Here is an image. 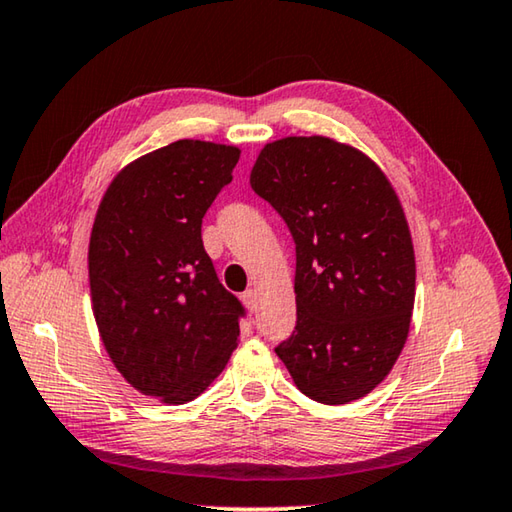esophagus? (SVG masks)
<instances>
[{"instance_id":"34e87169","label":"esophagus","mask_w":512,"mask_h":512,"mask_svg":"<svg viewBox=\"0 0 512 512\" xmlns=\"http://www.w3.org/2000/svg\"><path fill=\"white\" fill-rule=\"evenodd\" d=\"M241 300H244V305H246L250 311L257 309V293H255L253 289H248V291L241 293Z\"/></svg>"}]
</instances>
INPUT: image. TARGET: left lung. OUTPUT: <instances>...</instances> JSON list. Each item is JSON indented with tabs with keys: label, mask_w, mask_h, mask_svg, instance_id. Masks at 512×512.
<instances>
[{
	"label": "left lung",
	"mask_w": 512,
	"mask_h": 512,
	"mask_svg": "<svg viewBox=\"0 0 512 512\" xmlns=\"http://www.w3.org/2000/svg\"><path fill=\"white\" fill-rule=\"evenodd\" d=\"M250 185L296 244L298 318L275 354L311 400H359L411 325L415 257L397 194L361 151L320 135L266 144Z\"/></svg>",
	"instance_id": "left-lung-1"
}]
</instances>
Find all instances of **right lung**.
<instances>
[{
    "mask_svg": "<svg viewBox=\"0 0 512 512\" xmlns=\"http://www.w3.org/2000/svg\"><path fill=\"white\" fill-rule=\"evenodd\" d=\"M239 149L178 140L119 173L90 237L99 334L128 384L185 404L221 375L246 309L203 248L207 207L232 180Z\"/></svg>",
    "mask_w": 512,
    "mask_h": 512,
    "instance_id": "add662e5",
    "label": "right lung"
}]
</instances>
